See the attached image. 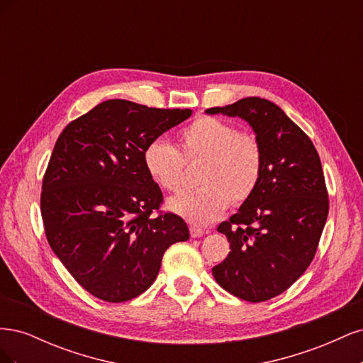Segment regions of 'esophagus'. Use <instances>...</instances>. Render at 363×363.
Here are the masks:
<instances>
[{
	"mask_svg": "<svg viewBox=\"0 0 363 363\" xmlns=\"http://www.w3.org/2000/svg\"><path fill=\"white\" fill-rule=\"evenodd\" d=\"M189 232H191L192 238H201L204 235V230L200 227H195V225L189 227Z\"/></svg>",
	"mask_w": 363,
	"mask_h": 363,
	"instance_id": "esophagus-1",
	"label": "esophagus"
}]
</instances>
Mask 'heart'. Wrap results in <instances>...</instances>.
I'll use <instances>...</instances> for the list:
<instances>
[{
  "label": "heart",
  "instance_id": "b5f03b06",
  "mask_svg": "<svg viewBox=\"0 0 363 363\" xmlns=\"http://www.w3.org/2000/svg\"><path fill=\"white\" fill-rule=\"evenodd\" d=\"M175 150L163 139H152L142 151L148 177L160 189L179 192L184 164L200 163L194 192L169 200L168 208L195 225H208L221 216L228 204H244L257 189L263 169L259 139L236 131L221 119L200 116L186 125Z\"/></svg>",
  "mask_w": 363,
  "mask_h": 363
}]
</instances>
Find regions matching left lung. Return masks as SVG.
Masks as SVG:
<instances>
[{
  "label": "left lung",
  "instance_id": "obj_1",
  "mask_svg": "<svg viewBox=\"0 0 363 363\" xmlns=\"http://www.w3.org/2000/svg\"><path fill=\"white\" fill-rule=\"evenodd\" d=\"M206 113L247 121L263 150L257 189L218 225L232 251L212 274L238 298L267 301L301 277L320 244L328 215L321 160L309 136L265 98H242Z\"/></svg>",
  "mask_w": 363,
  "mask_h": 363
}]
</instances>
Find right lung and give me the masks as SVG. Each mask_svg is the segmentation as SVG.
<instances>
[{"label": "right lung", "instance_id": "add662e5", "mask_svg": "<svg viewBox=\"0 0 363 363\" xmlns=\"http://www.w3.org/2000/svg\"><path fill=\"white\" fill-rule=\"evenodd\" d=\"M191 108L107 100L74 119L43 175L40 213L51 250L82 288L123 303L156 280L163 252L189 239L142 163L150 140L179 125Z\"/></svg>", "mask_w": 363, "mask_h": 363}]
</instances>
